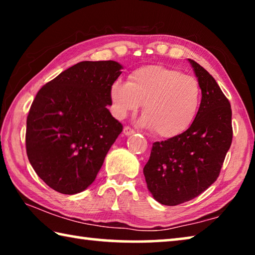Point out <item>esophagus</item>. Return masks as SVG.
Returning <instances> with one entry per match:
<instances>
[{
  "label": "esophagus",
  "mask_w": 255,
  "mask_h": 255,
  "mask_svg": "<svg viewBox=\"0 0 255 255\" xmlns=\"http://www.w3.org/2000/svg\"><path fill=\"white\" fill-rule=\"evenodd\" d=\"M124 133L126 136H129V135H132V133H135V129H132L131 127L129 126H126L124 128Z\"/></svg>",
  "instance_id": "obj_1"
}]
</instances>
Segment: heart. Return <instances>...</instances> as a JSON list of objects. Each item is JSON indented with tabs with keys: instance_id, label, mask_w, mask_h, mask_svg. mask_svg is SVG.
I'll use <instances>...</instances> for the list:
<instances>
[{
	"instance_id": "1",
	"label": "heart",
	"mask_w": 255,
	"mask_h": 255,
	"mask_svg": "<svg viewBox=\"0 0 255 255\" xmlns=\"http://www.w3.org/2000/svg\"><path fill=\"white\" fill-rule=\"evenodd\" d=\"M110 97L117 117L143 105L140 123L161 137H174L190 127L200 105L199 82L191 75L161 65L140 67L129 82H115Z\"/></svg>"
}]
</instances>
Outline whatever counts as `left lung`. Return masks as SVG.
<instances>
[{
  "label": "left lung",
  "instance_id": "8db88e82",
  "mask_svg": "<svg viewBox=\"0 0 255 255\" xmlns=\"http://www.w3.org/2000/svg\"><path fill=\"white\" fill-rule=\"evenodd\" d=\"M201 89V103L184 132L155 141L144 166L154 199L176 206L196 198L217 180L233 138L231 103L204 67L189 59Z\"/></svg>",
  "mask_w": 255,
  "mask_h": 255
}]
</instances>
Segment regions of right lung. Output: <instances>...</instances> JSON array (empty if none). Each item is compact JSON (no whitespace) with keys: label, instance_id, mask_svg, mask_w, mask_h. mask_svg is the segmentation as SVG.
Instances as JSON below:
<instances>
[{"label":"right lung","instance_id":"add662e5","mask_svg":"<svg viewBox=\"0 0 255 255\" xmlns=\"http://www.w3.org/2000/svg\"><path fill=\"white\" fill-rule=\"evenodd\" d=\"M122 68L114 60H85L38 91L27 117L25 149L38 176L55 191L75 195L88 188L123 131L108 109Z\"/></svg>","mask_w":255,"mask_h":255}]
</instances>
